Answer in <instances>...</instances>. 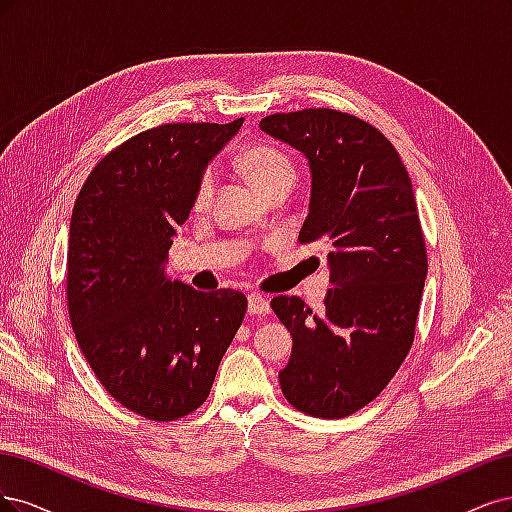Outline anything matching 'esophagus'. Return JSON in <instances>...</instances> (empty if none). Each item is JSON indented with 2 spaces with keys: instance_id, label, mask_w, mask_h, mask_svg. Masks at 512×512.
<instances>
[{
  "instance_id": "obj_1",
  "label": "esophagus",
  "mask_w": 512,
  "mask_h": 512,
  "mask_svg": "<svg viewBox=\"0 0 512 512\" xmlns=\"http://www.w3.org/2000/svg\"><path fill=\"white\" fill-rule=\"evenodd\" d=\"M249 312L251 315H268L270 302L259 293H249Z\"/></svg>"
}]
</instances>
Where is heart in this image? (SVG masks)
<instances>
[{
    "mask_svg": "<svg viewBox=\"0 0 512 512\" xmlns=\"http://www.w3.org/2000/svg\"><path fill=\"white\" fill-rule=\"evenodd\" d=\"M240 168L263 195H268L276 185L285 183V180H293L295 176L291 159L270 144H253L249 148H244L240 155ZM212 193L214 172L206 170L200 178V183L195 187L193 208L204 210L212 200Z\"/></svg>",
    "mask_w": 512,
    "mask_h": 512,
    "instance_id": "obj_1",
    "label": "heart"
}]
</instances>
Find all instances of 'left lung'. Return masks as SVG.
<instances>
[{
  "instance_id": "obj_1",
  "label": "left lung",
  "mask_w": 512,
  "mask_h": 512,
  "mask_svg": "<svg viewBox=\"0 0 512 512\" xmlns=\"http://www.w3.org/2000/svg\"><path fill=\"white\" fill-rule=\"evenodd\" d=\"M259 127L308 159L300 240L329 246L332 283L321 315L295 295L272 300L293 338L280 389L310 417H349L387 387L415 340L427 255L412 183L393 144L353 114L306 108Z\"/></svg>"
}]
</instances>
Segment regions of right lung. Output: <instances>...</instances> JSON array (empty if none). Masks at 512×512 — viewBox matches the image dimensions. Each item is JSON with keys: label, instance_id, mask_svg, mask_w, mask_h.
<instances>
[{"label": "right lung", "instance_id": "1", "mask_svg": "<svg viewBox=\"0 0 512 512\" xmlns=\"http://www.w3.org/2000/svg\"><path fill=\"white\" fill-rule=\"evenodd\" d=\"M244 119L168 123L108 153L70 223L68 310L82 355L114 400L151 421L200 408L246 312L244 293L166 274L208 163Z\"/></svg>", "mask_w": 512, "mask_h": 512}]
</instances>
